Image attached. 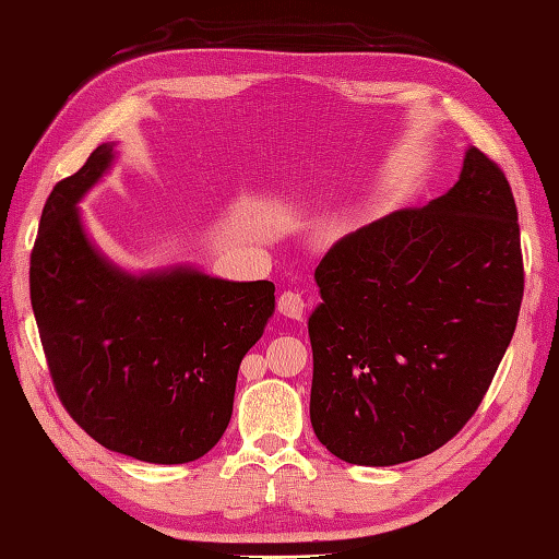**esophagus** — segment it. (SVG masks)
Instances as JSON below:
<instances>
[{
  "instance_id": "1",
  "label": "esophagus",
  "mask_w": 559,
  "mask_h": 559,
  "mask_svg": "<svg viewBox=\"0 0 559 559\" xmlns=\"http://www.w3.org/2000/svg\"><path fill=\"white\" fill-rule=\"evenodd\" d=\"M277 308L282 316H287L292 320H301L306 313V299L299 292H284L277 301Z\"/></svg>"
}]
</instances>
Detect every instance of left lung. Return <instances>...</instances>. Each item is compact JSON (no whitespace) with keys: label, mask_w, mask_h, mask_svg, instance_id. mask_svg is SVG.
<instances>
[{"label":"left lung","mask_w":559,"mask_h":559,"mask_svg":"<svg viewBox=\"0 0 559 559\" xmlns=\"http://www.w3.org/2000/svg\"><path fill=\"white\" fill-rule=\"evenodd\" d=\"M512 186L468 147L452 189L346 234L316 267L311 424L349 464L440 450L476 414L524 296Z\"/></svg>","instance_id":"left-lung-1"}]
</instances>
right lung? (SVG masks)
Returning <instances> with one entry per match:
<instances>
[{
  "instance_id": "1",
  "label": "right lung",
  "mask_w": 559,
  "mask_h": 559,
  "mask_svg": "<svg viewBox=\"0 0 559 559\" xmlns=\"http://www.w3.org/2000/svg\"><path fill=\"white\" fill-rule=\"evenodd\" d=\"M111 145L61 179L31 251V304L55 392L103 448L151 464L203 456L227 430L246 352L275 311V284L177 267L131 277L85 237L76 203Z\"/></svg>"
}]
</instances>
